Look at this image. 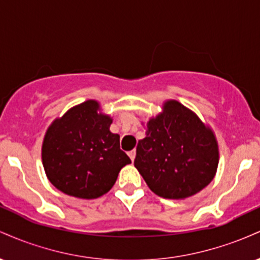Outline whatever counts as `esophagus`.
Here are the masks:
<instances>
[{"label":"esophagus","instance_id":"1","mask_svg":"<svg viewBox=\"0 0 260 260\" xmlns=\"http://www.w3.org/2000/svg\"><path fill=\"white\" fill-rule=\"evenodd\" d=\"M128 156L131 157V160L134 161V159H136V150H132V151H129V153H128Z\"/></svg>","mask_w":260,"mask_h":260}]
</instances>
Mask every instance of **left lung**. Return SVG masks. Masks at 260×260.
<instances>
[{
  "mask_svg": "<svg viewBox=\"0 0 260 260\" xmlns=\"http://www.w3.org/2000/svg\"><path fill=\"white\" fill-rule=\"evenodd\" d=\"M147 123L137 145L134 166L148 187L166 199H184L213 181L219 148L213 131L176 100Z\"/></svg>",
  "mask_w": 260,
  "mask_h": 260,
  "instance_id": "1",
  "label": "left lung"
}]
</instances>
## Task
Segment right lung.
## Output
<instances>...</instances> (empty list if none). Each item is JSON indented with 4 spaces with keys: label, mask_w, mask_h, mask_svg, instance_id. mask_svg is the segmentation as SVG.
<instances>
[{
    "label": "right lung",
    "mask_w": 260,
    "mask_h": 260,
    "mask_svg": "<svg viewBox=\"0 0 260 260\" xmlns=\"http://www.w3.org/2000/svg\"><path fill=\"white\" fill-rule=\"evenodd\" d=\"M99 110L95 100L79 104L53 121L45 134V172L64 194L99 198L111 189L121 169L131 164L120 148V136L110 132L112 118Z\"/></svg>",
    "instance_id": "1"
}]
</instances>
